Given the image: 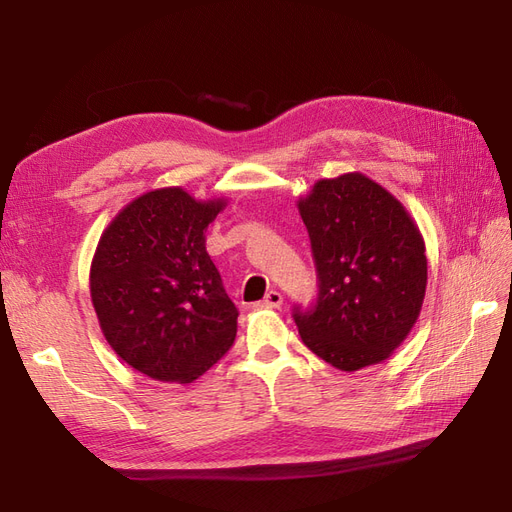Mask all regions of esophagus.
<instances>
[{
	"label": "esophagus",
	"mask_w": 512,
	"mask_h": 512,
	"mask_svg": "<svg viewBox=\"0 0 512 512\" xmlns=\"http://www.w3.org/2000/svg\"><path fill=\"white\" fill-rule=\"evenodd\" d=\"M284 303V297H282V292L280 290H269L267 292V297L262 299V307H269V309H277Z\"/></svg>",
	"instance_id": "esophagus-1"
}]
</instances>
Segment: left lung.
<instances>
[{
  "mask_svg": "<svg viewBox=\"0 0 512 512\" xmlns=\"http://www.w3.org/2000/svg\"><path fill=\"white\" fill-rule=\"evenodd\" d=\"M299 213L318 273L316 303L292 312L303 344L342 371L389 359L425 299L421 230L391 192L361 173L320 179Z\"/></svg>",
  "mask_w": 512,
  "mask_h": 512,
  "instance_id": "obj_1",
  "label": "left lung"
}]
</instances>
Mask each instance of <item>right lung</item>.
Segmentation results:
<instances>
[{
    "label": "right lung",
    "mask_w": 512,
    "mask_h": 512,
    "mask_svg": "<svg viewBox=\"0 0 512 512\" xmlns=\"http://www.w3.org/2000/svg\"><path fill=\"white\" fill-rule=\"evenodd\" d=\"M224 198L162 188L123 207L91 262V303L106 342L130 367L188 384L218 363L237 335V307L205 247Z\"/></svg>",
    "instance_id": "obj_1"
}]
</instances>
